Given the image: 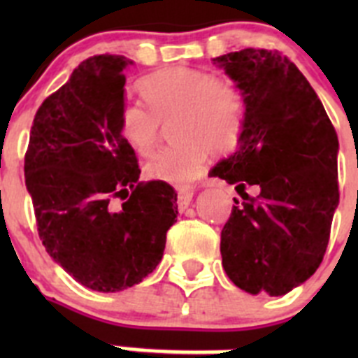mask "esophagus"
<instances>
[{
	"label": "esophagus",
	"instance_id": "obj_1",
	"mask_svg": "<svg viewBox=\"0 0 358 358\" xmlns=\"http://www.w3.org/2000/svg\"><path fill=\"white\" fill-rule=\"evenodd\" d=\"M192 199H194V192L192 189H179V194H177V206H179V210H186L189 206Z\"/></svg>",
	"mask_w": 358,
	"mask_h": 358
}]
</instances>
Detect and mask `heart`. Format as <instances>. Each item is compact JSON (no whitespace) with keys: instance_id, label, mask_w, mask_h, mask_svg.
Segmentation results:
<instances>
[{"instance_id":"1","label":"heart","mask_w":358,"mask_h":358,"mask_svg":"<svg viewBox=\"0 0 358 358\" xmlns=\"http://www.w3.org/2000/svg\"><path fill=\"white\" fill-rule=\"evenodd\" d=\"M147 106L129 102L120 109V134L140 156L157 143L161 123H169L177 141L157 152L145 166L154 181L186 188L206 166L208 150L220 154L235 147L245 118V94L240 85L195 68L173 66L140 82Z\"/></svg>"}]
</instances>
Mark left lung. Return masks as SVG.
<instances>
[{
  "instance_id": "left-lung-1",
  "label": "left lung",
  "mask_w": 358,
  "mask_h": 358,
  "mask_svg": "<svg viewBox=\"0 0 358 358\" xmlns=\"http://www.w3.org/2000/svg\"><path fill=\"white\" fill-rule=\"evenodd\" d=\"M245 94L238 147L210 170L242 192L220 235L222 265L238 289L285 296L321 265L339 206V140L303 73L287 57L245 48L213 59Z\"/></svg>"
}]
</instances>
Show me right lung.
<instances>
[{
    "label": "right lung",
    "mask_w": 358,
    "mask_h": 358,
    "mask_svg": "<svg viewBox=\"0 0 358 358\" xmlns=\"http://www.w3.org/2000/svg\"><path fill=\"white\" fill-rule=\"evenodd\" d=\"M122 55H94L37 110L24 182L48 255L96 292L138 285L163 258L177 220L166 182H140L136 154L120 134L125 106ZM124 199L115 208L112 199Z\"/></svg>",
    "instance_id": "1"
}]
</instances>
